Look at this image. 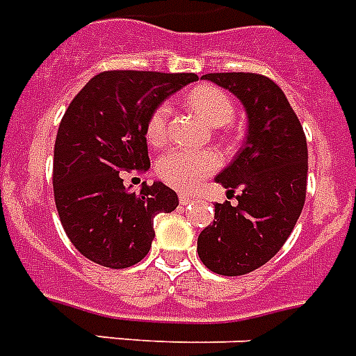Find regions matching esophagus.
<instances>
[{
  "label": "esophagus",
  "mask_w": 356,
  "mask_h": 356,
  "mask_svg": "<svg viewBox=\"0 0 356 356\" xmlns=\"http://www.w3.org/2000/svg\"><path fill=\"white\" fill-rule=\"evenodd\" d=\"M194 197H192V195H188V194H181L179 195V203H181V205L183 207H186V205H190V203H194Z\"/></svg>",
  "instance_id": "1"
}]
</instances>
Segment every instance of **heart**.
Returning a JSON list of instances; mask_svg holds the SVG:
<instances>
[{
  "label": "heart",
  "mask_w": 356,
  "mask_h": 356,
  "mask_svg": "<svg viewBox=\"0 0 356 356\" xmlns=\"http://www.w3.org/2000/svg\"><path fill=\"white\" fill-rule=\"evenodd\" d=\"M186 102L212 127H223L233 122L234 103L216 86H197L186 96ZM170 107L162 103L149 114L145 123V138L153 145L166 140ZM222 161L212 149H170L156 161V175L177 190L197 188L209 175L216 172Z\"/></svg>",
  "instance_id": "b5f03b06"
}]
</instances>
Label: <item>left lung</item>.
Returning a JSON list of instances; mask_svg holds the SVG:
<instances>
[{"instance_id": "obj_1", "label": "left lung", "mask_w": 356, "mask_h": 356, "mask_svg": "<svg viewBox=\"0 0 356 356\" xmlns=\"http://www.w3.org/2000/svg\"><path fill=\"white\" fill-rule=\"evenodd\" d=\"M233 92L248 114L245 144L216 183L234 195L214 205V222L201 231L197 254L218 275H245L284 245L303 211L309 151L298 116L284 92L259 74H207Z\"/></svg>"}]
</instances>
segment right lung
Masks as SVG:
<instances>
[{
    "instance_id": "right-lung-1",
    "label": "right lung",
    "mask_w": 356,
    "mask_h": 356,
    "mask_svg": "<svg viewBox=\"0 0 356 356\" xmlns=\"http://www.w3.org/2000/svg\"><path fill=\"white\" fill-rule=\"evenodd\" d=\"M195 74L113 70L92 77L72 99L53 151V194L64 233L83 257L122 270L149 253L153 218L177 209L164 183L123 186V172L149 170L145 123Z\"/></svg>"
}]
</instances>
